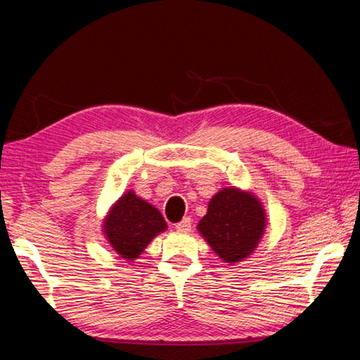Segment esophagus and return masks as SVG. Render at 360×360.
Returning <instances> with one entry per match:
<instances>
[{"label": "esophagus", "mask_w": 360, "mask_h": 360, "mask_svg": "<svg viewBox=\"0 0 360 360\" xmlns=\"http://www.w3.org/2000/svg\"><path fill=\"white\" fill-rule=\"evenodd\" d=\"M174 227H176V231H178V232H189L191 227H192V219L189 218V216H186V218L179 221Z\"/></svg>", "instance_id": "obj_1"}]
</instances>
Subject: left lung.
Wrapping results in <instances>:
<instances>
[{
  "mask_svg": "<svg viewBox=\"0 0 360 360\" xmlns=\"http://www.w3.org/2000/svg\"><path fill=\"white\" fill-rule=\"evenodd\" d=\"M266 227V214L253 193L226 187L211 198L198 232L224 262H238L253 253Z\"/></svg>",
  "mask_w": 360,
  "mask_h": 360,
  "instance_id": "obj_1",
  "label": "left lung"
}]
</instances>
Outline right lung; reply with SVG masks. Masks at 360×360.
Segmentation results:
<instances>
[{"label": "right lung", "mask_w": 360, "mask_h": 360, "mask_svg": "<svg viewBox=\"0 0 360 360\" xmlns=\"http://www.w3.org/2000/svg\"><path fill=\"white\" fill-rule=\"evenodd\" d=\"M165 229L167 222L162 213L139 198L133 191L120 197L104 221L108 243L122 258L128 261L138 258L152 238Z\"/></svg>", "instance_id": "obj_1"}]
</instances>
